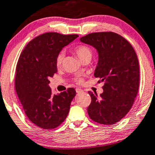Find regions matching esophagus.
I'll return each instance as SVG.
<instances>
[{"mask_svg": "<svg viewBox=\"0 0 155 155\" xmlns=\"http://www.w3.org/2000/svg\"><path fill=\"white\" fill-rule=\"evenodd\" d=\"M76 92H77L78 94H80V93H82V92H83V91L81 88H76Z\"/></svg>", "mask_w": 155, "mask_h": 155, "instance_id": "obj_1", "label": "esophagus"}]
</instances>
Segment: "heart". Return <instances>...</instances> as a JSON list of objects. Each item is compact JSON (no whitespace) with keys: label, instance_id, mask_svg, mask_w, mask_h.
I'll use <instances>...</instances> for the list:
<instances>
[{"label":"heart","instance_id":"obj_1","mask_svg":"<svg viewBox=\"0 0 155 155\" xmlns=\"http://www.w3.org/2000/svg\"><path fill=\"white\" fill-rule=\"evenodd\" d=\"M74 53L77 54V55L78 56L81 60H83L87 57H91V50L88 48V46L86 45H78V46L74 48ZM63 58H64V53H60L59 54L57 55V58H56V65L59 67L61 66V64L62 63V61H63ZM75 81L77 83H82L83 82V80L82 78H77L75 80Z\"/></svg>","mask_w":155,"mask_h":155}]
</instances>
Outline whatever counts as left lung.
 I'll return each instance as SVG.
<instances>
[{"label":"left lung","mask_w":155,"mask_h":155,"mask_svg":"<svg viewBox=\"0 0 155 155\" xmlns=\"http://www.w3.org/2000/svg\"><path fill=\"white\" fill-rule=\"evenodd\" d=\"M98 53L94 77L104 82L103 93L88 91L89 117L99 124H114L131 109L138 91L140 72L135 50L124 37L114 32L91 33L81 38Z\"/></svg>","instance_id":"8db88e82"}]
</instances>
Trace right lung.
<instances>
[{
  "instance_id": "add662e5",
  "label": "right lung",
  "mask_w": 155,
  "mask_h": 155,
  "mask_svg": "<svg viewBox=\"0 0 155 155\" xmlns=\"http://www.w3.org/2000/svg\"><path fill=\"white\" fill-rule=\"evenodd\" d=\"M78 36L45 33L29 41L20 55L15 76L17 94L28 119L41 129L57 127L69 114L75 90L69 88L53 94L49 79L57 72V55Z\"/></svg>"
}]
</instances>
